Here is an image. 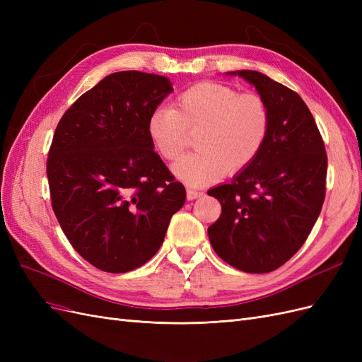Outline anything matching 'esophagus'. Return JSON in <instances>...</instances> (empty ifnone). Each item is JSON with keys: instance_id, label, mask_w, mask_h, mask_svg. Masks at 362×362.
<instances>
[{"instance_id": "obj_1", "label": "esophagus", "mask_w": 362, "mask_h": 362, "mask_svg": "<svg viewBox=\"0 0 362 362\" xmlns=\"http://www.w3.org/2000/svg\"><path fill=\"white\" fill-rule=\"evenodd\" d=\"M204 194V192L201 190H196V189H187V199L193 201V199H198Z\"/></svg>"}]
</instances>
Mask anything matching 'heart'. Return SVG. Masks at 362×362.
Returning a JSON list of instances; mask_svg holds the SVG:
<instances>
[{"instance_id": "b5f03b06", "label": "heart", "mask_w": 362, "mask_h": 362, "mask_svg": "<svg viewBox=\"0 0 362 362\" xmlns=\"http://www.w3.org/2000/svg\"><path fill=\"white\" fill-rule=\"evenodd\" d=\"M198 149L173 164V173L189 187L238 172L264 148L270 112L257 93H240L218 83H199L177 98V108L158 105L148 119V134L158 154L177 160L187 146L189 133Z\"/></svg>"}]
</instances>
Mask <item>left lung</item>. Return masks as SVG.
<instances>
[{
	"label": "left lung",
	"mask_w": 362,
	"mask_h": 362,
	"mask_svg": "<svg viewBox=\"0 0 362 362\" xmlns=\"http://www.w3.org/2000/svg\"><path fill=\"white\" fill-rule=\"evenodd\" d=\"M266 101L270 131L264 148L229 184L208 194L222 214L208 228L216 254L246 273L276 270L298 252L322 211L327 157L302 98L257 71H237Z\"/></svg>",
	"instance_id": "8db88e82"
}]
</instances>
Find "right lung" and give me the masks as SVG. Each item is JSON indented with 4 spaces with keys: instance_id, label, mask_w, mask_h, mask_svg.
I'll return each mask as SVG.
<instances>
[{
    "instance_id": "1",
    "label": "right lung",
    "mask_w": 362,
    "mask_h": 362,
    "mask_svg": "<svg viewBox=\"0 0 362 362\" xmlns=\"http://www.w3.org/2000/svg\"><path fill=\"white\" fill-rule=\"evenodd\" d=\"M173 90L166 76L107 75L60 119L48 152L51 204L72 247L103 272L157 254L185 189L154 151L148 119Z\"/></svg>"
}]
</instances>
